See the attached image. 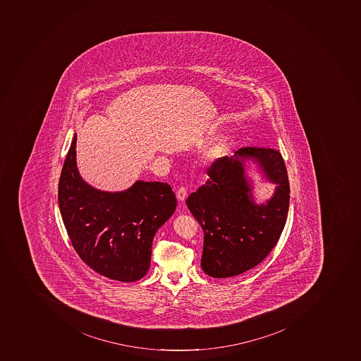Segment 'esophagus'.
Here are the masks:
<instances>
[{
  "label": "esophagus",
  "mask_w": 361,
  "mask_h": 361,
  "mask_svg": "<svg viewBox=\"0 0 361 361\" xmlns=\"http://www.w3.org/2000/svg\"><path fill=\"white\" fill-rule=\"evenodd\" d=\"M176 197L178 201L184 202V201L186 200V197H188V190L183 188V186L182 188H179L178 190H177Z\"/></svg>",
  "instance_id": "34e87169"
}]
</instances>
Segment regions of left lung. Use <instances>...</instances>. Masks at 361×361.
<instances>
[{
	"label": "left lung",
	"mask_w": 361,
	"mask_h": 361,
	"mask_svg": "<svg viewBox=\"0 0 361 361\" xmlns=\"http://www.w3.org/2000/svg\"><path fill=\"white\" fill-rule=\"evenodd\" d=\"M249 160L276 184L265 203L254 200ZM207 173L206 184L186 200L204 233L201 267L212 278L239 276L270 254L285 228L290 193L285 161L276 149L243 147L217 159Z\"/></svg>",
	"instance_id": "8db88e82"
}]
</instances>
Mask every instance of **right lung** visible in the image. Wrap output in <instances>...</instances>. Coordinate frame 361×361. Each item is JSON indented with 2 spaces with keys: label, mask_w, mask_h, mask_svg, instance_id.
I'll return each instance as SVG.
<instances>
[{
  "label": "right lung",
  "mask_w": 361,
  "mask_h": 361,
  "mask_svg": "<svg viewBox=\"0 0 361 361\" xmlns=\"http://www.w3.org/2000/svg\"><path fill=\"white\" fill-rule=\"evenodd\" d=\"M58 203L82 261L122 282L137 281L147 273L153 238L177 206L167 183L137 180L121 192L91 186L76 166V133L61 169Z\"/></svg>",
  "instance_id": "right-lung-1"
}]
</instances>
